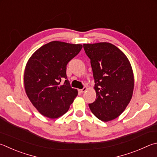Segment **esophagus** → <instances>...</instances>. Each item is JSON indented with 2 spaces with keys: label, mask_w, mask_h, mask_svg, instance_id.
I'll return each mask as SVG.
<instances>
[{
  "label": "esophagus",
  "mask_w": 157,
  "mask_h": 157,
  "mask_svg": "<svg viewBox=\"0 0 157 157\" xmlns=\"http://www.w3.org/2000/svg\"><path fill=\"white\" fill-rule=\"evenodd\" d=\"M87 90V87L86 86H84L83 88H82V89H79V91L80 93H84V92H85V91H86Z\"/></svg>",
  "instance_id": "esophagus-1"
}]
</instances>
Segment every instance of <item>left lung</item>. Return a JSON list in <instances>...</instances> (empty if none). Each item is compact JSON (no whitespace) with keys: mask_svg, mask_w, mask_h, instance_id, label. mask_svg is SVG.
<instances>
[{"mask_svg":"<svg viewBox=\"0 0 157 157\" xmlns=\"http://www.w3.org/2000/svg\"><path fill=\"white\" fill-rule=\"evenodd\" d=\"M90 59L97 99L88 104L91 112L102 121L119 117L132 98L134 75L126 56L109 42L84 44Z\"/></svg>","mask_w":157,"mask_h":157,"instance_id":"1","label":"left lung"}]
</instances>
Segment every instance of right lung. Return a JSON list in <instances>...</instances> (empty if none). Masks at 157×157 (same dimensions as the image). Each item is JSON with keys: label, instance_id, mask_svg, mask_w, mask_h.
I'll return each instance as SVG.
<instances>
[{"label": "right lung", "instance_id": "right-lung-1", "mask_svg": "<svg viewBox=\"0 0 157 157\" xmlns=\"http://www.w3.org/2000/svg\"><path fill=\"white\" fill-rule=\"evenodd\" d=\"M82 44L52 41L33 53L25 69L28 98L41 115L56 119L66 113L77 95L67 76V65L81 51ZM65 79L60 85L62 79Z\"/></svg>", "mask_w": 157, "mask_h": 157}]
</instances>
